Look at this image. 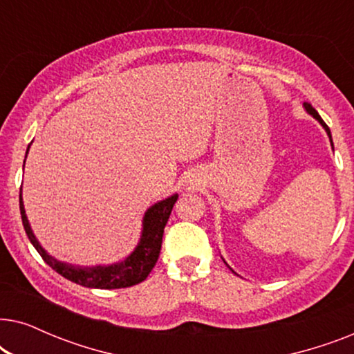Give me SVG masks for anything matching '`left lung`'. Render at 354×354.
I'll return each mask as SVG.
<instances>
[{
	"mask_svg": "<svg viewBox=\"0 0 354 354\" xmlns=\"http://www.w3.org/2000/svg\"><path fill=\"white\" fill-rule=\"evenodd\" d=\"M303 106H304V109H306V113H308V114H311V115H313V118H314V119H316V120H317V122L322 125V127H324V130H326V132H327V135H328V140H330V145H332V148H333V142H332V135H330V129H328V127H327V124H326V122H324V120L321 119V115H319V114H317V111H316V109H314L311 104H309V103H304ZM224 263H225V261H224ZM225 264H227V263H225ZM227 266H229V264H227ZM230 269H232V268H230ZM232 272H234V270H232Z\"/></svg>",
	"mask_w": 354,
	"mask_h": 354,
	"instance_id": "8db88e82",
	"label": "left lung"
}]
</instances>
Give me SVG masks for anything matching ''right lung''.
Instances as JSON below:
<instances>
[{
  "label": "right lung",
  "mask_w": 354,
  "mask_h": 354,
  "mask_svg": "<svg viewBox=\"0 0 354 354\" xmlns=\"http://www.w3.org/2000/svg\"><path fill=\"white\" fill-rule=\"evenodd\" d=\"M30 148V145H28ZM27 148V153H28ZM27 158V156H26ZM26 166V161H24ZM178 195L174 193L172 196L166 198V200L154 203L151 207L143 216V225H142V235L135 250L130 253L127 258L119 261V263L109 264V266H91V268H85V266H74L64 261H59L48 253V251L40 245L37 240L35 234H33L30 224H28L26 207H24L22 201V188L21 195H19V206H21V216L22 224L26 229V234L30 240V243L35 246V250L40 253L43 261L66 277L71 282L79 283L82 287L86 288H103V290H113V288H125L132 287L143 282L151 272V269L156 264L161 253V243H162V234L164 227H166L169 216L174 205H176Z\"/></svg>",
  "instance_id": "obj_1"
}]
</instances>
